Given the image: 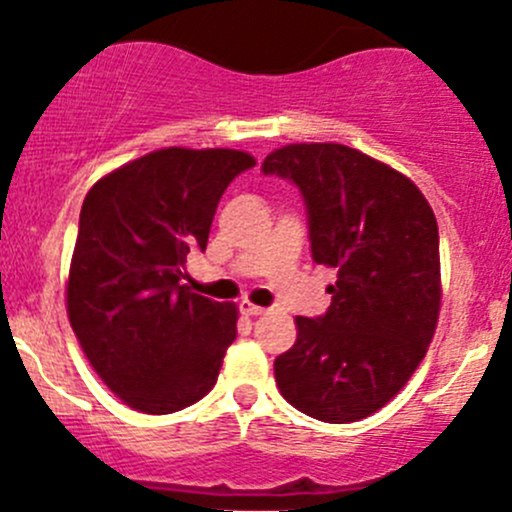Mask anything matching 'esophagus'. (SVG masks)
<instances>
[{
  "label": "esophagus",
  "mask_w": 512,
  "mask_h": 512,
  "mask_svg": "<svg viewBox=\"0 0 512 512\" xmlns=\"http://www.w3.org/2000/svg\"><path fill=\"white\" fill-rule=\"evenodd\" d=\"M240 313L242 315H265L267 310L262 308V305L250 303V300H242V303H240Z\"/></svg>",
  "instance_id": "obj_1"
}]
</instances>
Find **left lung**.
<instances>
[{
    "instance_id": "1",
    "label": "left lung",
    "mask_w": 512,
    "mask_h": 512,
    "mask_svg": "<svg viewBox=\"0 0 512 512\" xmlns=\"http://www.w3.org/2000/svg\"><path fill=\"white\" fill-rule=\"evenodd\" d=\"M308 209L310 252L336 270L331 308L295 318L275 381L298 412L348 424L412 379L439 318V232L412 179L341 143H290L262 161Z\"/></svg>"
}]
</instances>
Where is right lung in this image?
<instances>
[{
  "label": "right lung",
  "instance_id": "1",
  "mask_svg": "<svg viewBox=\"0 0 512 512\" xmlns=\"http://www.w3.org/2000/svg\"><path fill=\"white\" fill-rule=\"evenodd\" d=\"M234 148H161L98 181L80 209L68 318L95 374L128 407L171 414L217 384L237 308L191 293L186 255L207 250Z\"/></svg>",
  "mask_w": 512,
  "mask_h": 512
}]
</instances>
